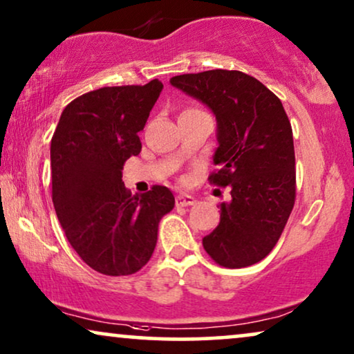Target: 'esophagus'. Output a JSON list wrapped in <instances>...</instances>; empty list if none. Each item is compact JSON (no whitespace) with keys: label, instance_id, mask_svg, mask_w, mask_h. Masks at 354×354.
Here are the masks:
<instances>
[{"label":"esophagus","instance_id":"esophagus-1","mask_svg":"<svg viewBox=\"0 0 354 354\" xmlns=\"http://www.w3.org/2000/svg\"><path fill=\"white\" fill-rule=\"evenodd\" d=\"M194 204H196V199L192 196H187V194L176 196V205L178 207H187V205H194Z\"/></svg>","mask_w":354,"mask_h":354}]
</instances>
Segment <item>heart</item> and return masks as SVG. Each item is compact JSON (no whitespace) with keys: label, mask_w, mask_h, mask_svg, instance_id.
I'll return each instance as SVG.
<instances>
[{"label":"heart","mask_w":354,"mask_h":354,"mask_svg":"<svg viewBox=\"0 0 354 354\" xmlns=\"http://www.w3.org/2000/svg\"><path fill=\"white\" fill-rule=\"evenodd\" d=\"M186 111H201V110H197V108H189V110H186Z\"/></svg>","instance_id":"1"}]
</instances>
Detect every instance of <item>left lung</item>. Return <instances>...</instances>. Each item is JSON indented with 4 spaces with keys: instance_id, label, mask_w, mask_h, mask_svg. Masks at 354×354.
<instances>
[{
    "instance_id": "1",
    "label": "left lung",
    "mask_w": 354,
    "mask_h": 354,
    "mask_svg": "<svg viewBox=\"0 0 354 354\" xmlns=\"http://www.w3.org/2000/svg\"><path fill=\"white\" fill-rule=\"evenodd\" d=\"M171 86L214 111L218 149L209 174L230 186L220 223L202 239L221 267L241 268L267 257L283 233L296 199L293 129L280 98L241 71L214 69L171 77Z\"/></svg>"
}]
</instances>
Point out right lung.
<instances>
[{
    "label": "right lung",
    "mask_w": 354,
    "mask_h": 354,
    "mask_svg": "<svg viewBox=\"0 0 354 354\" xmlns=\"http://www.w3.org/2000/svg\"><path fill=\"white\" fill-rule=\"evenodd\" d=\"M163 84L102 87L74 98L51 138V197L66 238L93 270L133 275L152 257L158 223L174 197L155 185L131 194L126 160L139 155L144 129Z\"/></svg>",
    "instance_id": "1"
}]
</instances>
